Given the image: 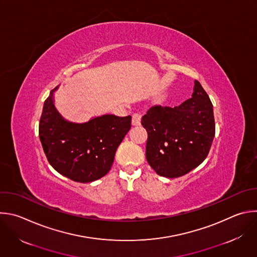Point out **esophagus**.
Segmentation results:
<instances>
[{"mask_svg":"<svg viewBox=\"0 0 257 257\" xmlns=\"http://www.w3.org/2000/svg\"><path fill=\"white\" fill-rule=\"evenodd\" d=\"M141 124V115L139 113H134L132 115V125L139 126Z\"/></svg>","mask_w":257,"mask_h":257,"instance_id":"34e87169","label":"esophagus"}]
</instances>
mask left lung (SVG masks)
I'll use <instances>...</instances> for the list:
<instances>
[{
	"label": "left lung",
	"instance_id": "1",
	"mask_svg": "<svg viewBox=\"0 0 257 257\" xmlns=\"http://www.w3.org/2000/svg\"><path fill=\"white\" fill-rule=\"evenodd\" d=\"M141 124L148 133L149 165L157 175L169 179L185 176L199 166L215 136L213 105L198 80L191 99L174 108L152 106Z\"/></svg>",
	"mask_w": 257,
	"mask_h": 257
}]
</instances>
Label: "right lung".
Listing matches in <instances>:
<instances>
[{
  "label": "right lung",
  "mask_w": 257,
  "mask_h": 257,
  "mask_svg": "<svg viewBox=\"0 0 257 257\" xmlns=\"http://www.w3.org/2000/svg\"><path fill=\"white\" fill-rule=\"evenodd\" d=\"M52 90L39 121V138L50 165L77 183H91L106 176L116 150L131 128V116L103 115L87 123L65 121L53 104Z\"/></svg>",
  "instance_id": "obj_1"
}]
</instances>
